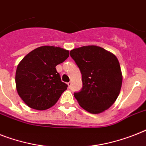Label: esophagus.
<instances>
[{
  "mask_svg": "<svg viewBox=\"0 0 146 146\" xmlns=\"http://www.w3.org/2000/svg\"><path fill=\"white\" fill-rule=\"evenodd\" d=\"M67 85H68V86H69V88H71V85H72V81H70L68 83H67Z\"/></svg>",
  "mask_w": 146,
  "mask_h": 146,
  "instance_id": "obj_1",
  "label": "esophagus"
}]
</instances>
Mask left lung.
Masks as SVG:
<instances>
[{"mask_svg": "<svg viewBox=\"0 0 146 146\" xmlns=\"http://www.w3.org/2000/svg\"><path fill=\"white\" fill-rule=\"evenodd\" d=\"M82 73V88L74 93L81 107L98 114L114 104L120 93L122 74L115 54L97 46H87L70 51Z\"/></svg>", "mask_w": 146, "mask_h": 146, "instance_id": "8db88e82", "label": "left lung"}]
</instances>
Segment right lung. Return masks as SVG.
Here are the masks:
<instances>
[{
    "instance_id": "add662e5",
    "label": "right lung",
    "mask_w": 146,
    "mask_h": 146,
    "mask_svg": "<svg viewBox=\"0 0 146 146\" xmlns=\"http://www.w3.org/2000/svg\"><path fill=\"white\" fill-rule=\"evenodd\" d=\"M69 57V51L44 46L28 53L15 72L16 90L29 107L45 110L56 104L67 85L61 82L57 65Z\"/></svg>"
}]
</instances>
